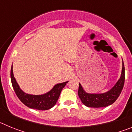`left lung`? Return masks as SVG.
<instances>
[{"instance_id":"left-lung-1","label":"left lung","mask_w":132,"mask_h":132,"mask_svg":"<svg viewBox=\"0 0 132 132\" xmlns=\"http://www.w3.org/2000/svg\"><path fill=\"white\" fill-rule=\"evenodd\" d=\"M125 81V68L124 65L122 64V75L120 79L114 85L113 88L107 93L103 94H90L87 93L79 84L78 94L80 101L84 105L91 108H102L110 105L117 100L120 96Z\"/></svg>"}]
</instances>
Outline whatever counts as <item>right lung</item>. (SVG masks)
I'll list each match as a JSON object with an SVG mask.
<instances>
[{
    "label": "right lung",
    "mask_w": 132,
    "mask_h": 132,
    "mask_svg": "<svg viewBox=\"0 0 132 132\" xmlns=\"http://www.w3.org/2000/svg\"><path fill=\"white\" fill-rule=\"evenodd\" d=\"M10 78L12 87L18 98L26 106L39 110H46L52 108L57 101L61 92L68 81L55 85L50 92L42 95H31L26 94L20 89L13 75L12 66L10 71Z\"/></svg>",
    "instance_id": "right-lung-1"
}]
</instances>
